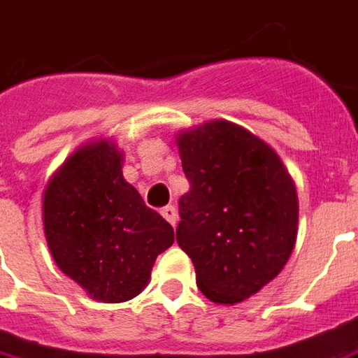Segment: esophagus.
<instances>
[{
	"label": "esophagus",
	"instance_id": "1",
	"mask_svg": "<svg viewBox=\"0 0 358 358\" xmlns=\"http://www.w3.org/2000/svg\"><path fill=\"white\" fill-rule=\"evenodd\" d=\"M161 215L166 219V221L171 222L172 227H174L176 221H178V213H176V207H174V205H166V207H162Z\"/></svg>",
	"mask_w": 358,
	"mask_h": 358
}]
</instances>
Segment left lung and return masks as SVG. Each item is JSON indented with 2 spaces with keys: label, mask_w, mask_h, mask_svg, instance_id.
<instances>
[{
  "label": "left lung",
  "mask_w": 358,
  "mask_h": 358,
  "mask_svg": "<svg viewBox=\"0 0 358 358\" xmlns=\"http://www.w3.org/2000/svg\"><path fill=\"white\" fill-rule=\"evenodd\" d=\"M189 189L176 242L209 301L236 304L281 273L299 224V197L279 155L227 120L176 137Z\"/></svg>",
  "instance_id": "left-lung-1"
}]
</instances>
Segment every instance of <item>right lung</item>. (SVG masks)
Wrapping results in <instances>:
<instances>
[{
    "label": "right lung",
    "instance_id": "right-lung-1",
    "mask_svg": "<svg viewBox=\"0 0 358 358\" xmlns=\"http://www.w3.org/2000/svg\"><path fill=\"white\" fill-rule=\"evenodd\" d=\"M110 139L83 145L50 178L42 221L50 254L64 273L102 302H126L149 283L174 231L122 174Z\"/></svg>",
    "mask_w": 358,
    "mask_h": 358
}]
</instances>
